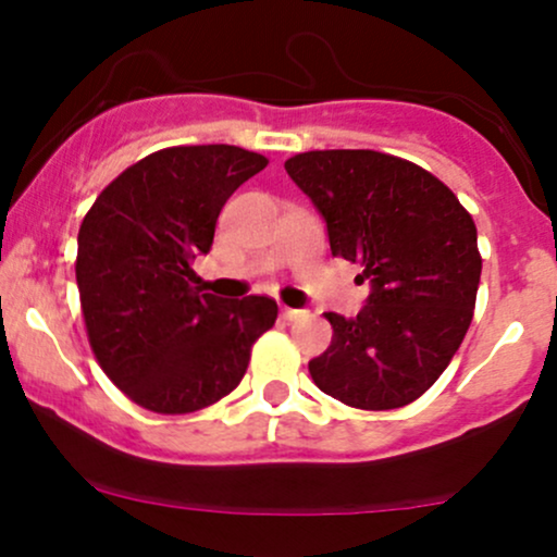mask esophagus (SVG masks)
I'll list each match as a JSON object with an SVG mask.
<instances>
[{
    "label": "esophagus",
    "mask_w": 557,
    "mask_h": 557,
    "mask_svg": "<svg viewBox=\"0 0 557 557\" xmlns=\"http://www.w3.org/2000/svg\"><path fill=\"white\" fill-rule=\"evenodd\" d=\"M280 311H283V319H285V322H296V319L304 317V311L290 309V306H283V309H280Z\"/></svg>",
    "instance_id": "1"
}]
</instances>
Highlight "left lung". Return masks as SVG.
<instances>
[{
  "instance_id": "left-lung-1",
  "label": "left lung",
  "mask_w": 557,
  "mask_h": 557,
  "mask_svg": "<svg viewBox=\"0 0 557 557\" xmlns=\"http://www.w3.org/2000/svg\"><path fill=\"white\" fill-rule=\"evenodd\" d=\"M285 170L327 222L332 257L361 264L372 283L354 319L324 314L332 343L309 361L311 380L363 411L408 406L445 372L474 317V220L432 172L382 151H306Z\"/></svg>"
}]
</instances>
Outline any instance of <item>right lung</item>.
Returning <instances> with one entry per match:
<instances>
[{"instance_id": "1", "label": "right lung", "mask_w": 557, "mask_h": 557, "mask_svg": "<svg viewBox=\"0 0 557 557\" xmlns=\"http://www.w3.org/2000/svg\"><path fill=\"white\" fill-rule=\"evenodd\" d=\"M270 159L240 146H170L120 172L78 230L88 343L104 374L154 413H194L238 387L253 343L277 319L267 296L196 290L216 216Z\"/></svg>"}]
</instances>
